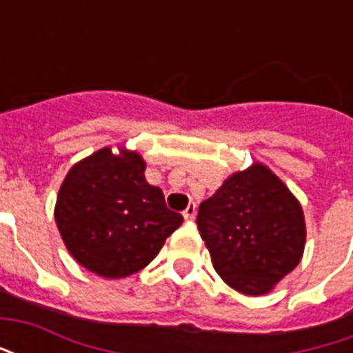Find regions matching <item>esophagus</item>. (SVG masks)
Segmentation results:
<instances>
[{"label":"esophagus","mask_w":353,"mask_h":353,"mask_svg":"<svg viewBox=\"0 0 353 353\" xmlns=\"http://www.w3.org/2000/svg\"><path fill=\"white\" fill-rule=\"evenodd\" d=\"M194 214H196V206H194V204H189V206L183 210V217L187 221H192V219H194Z\"/></svg>","instance_id":"1"}]
</instances>
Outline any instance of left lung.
Instances as JSON below:
<instances>
[{
  "instance_id": "left-lung-1",
  "label": "left lung",
  "mask_w": 353,
  "mask_h": 353,
  "mask_svg": "<svg viewBox=\"0 0 353 353\" xmlns=\"http://www.w3.org/2000/svg\"><path fill=\"white\" fill-rule=\"evenodd\" d=\"M196 225L217 274L244 295H263L303 257V208L263 164L230 176L199 206Z\"/></svg>"
}]
</instances>
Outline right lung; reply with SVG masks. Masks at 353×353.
Here are the masks:
<instances>
[{"mask_svg": "<svg viewBox=\"0 0 353 353\" xmlns=\"http://www.w3.org/2000/svg\"><path fill=\"white\" fill-rule=\"evenodd\" d=\"M57 225L73 259L103 278H124L147 266L183 215L166 206L145 181L138 153L100 149L75 164L60 187Z\"/></svg>", "mask_w": 353, "mask_h": 353, "instance_id": "right-lung-1", "label": "right lung"}]
</instances>
